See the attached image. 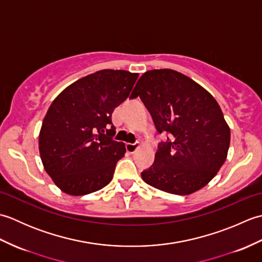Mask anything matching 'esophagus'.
I'll list each match as a JSON object with an SVG mask.
<instances>
[{"mask_svg":"<svg viewBox=\"0 0 262 262\" xmlns=\"http://www.w3.org/2000/svg\"><path fill=\"white\" fill-rule=\"evenodd\" d=\"M140 147V143H127L126 144V149L128 153H134L136 149Z\"/></svg>","mask_w":262,"mask_h":262,"instance_id":"1","label":"esophagus"}]
</instances>
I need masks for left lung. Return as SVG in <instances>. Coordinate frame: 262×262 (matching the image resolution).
Wrapping results in <instances>:
<instances>
[{
	"label": "left lung",
	"instance_id": "left-lung-1",
	"mask_svg": "<svg viewBox=\"0 0 262 262\" xmlns=\"http://www.w3.org/2000/svg\"><path fill=\"white\" fill-rule=\"evenodd\" d=\"M140 96L157 130L168 133L142 179L160 190L186 196L205 187L224 164L231 132L211 94L179 72L144 73L130 98Z\"/></svg>",
	"mask_w": 262,
	"mask_h": 262
}]
</instances>
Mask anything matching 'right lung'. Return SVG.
Instances as JSON below:
<instances>
[{
  "mask_svg": "<svg viewBox=\"0 0 262 262\" xmlns=\"http://www.w3.org/2000/svg\"><path fill=\"white\" fill-rule=\"evenodd\" d=\"M138 73L101 70L72 83L49 107L39 133V153L60 190L83 196L113 180L125 143L113 140L111 116L129 96Z\"/></svg>",
  "mask_w": 262,
  "mask_h": 262,
  "instance_id": "obj_1",
  "label": "right lung"
}]
</instances>
